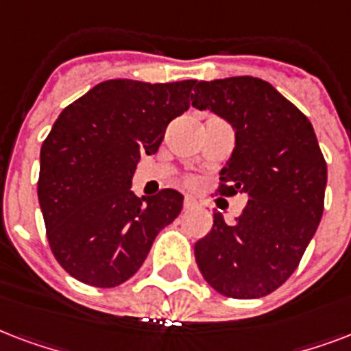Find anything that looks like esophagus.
Returning a JSON list of instances; mask_svg holds the SVG:
<instances>
[{
    "instance_id": "34e87169",
    "label": "esophagus",
    "mask_w": 351,
    "mask_h": 351,
    "mask_svg": "<svg viewBox=\"0 0 351 351\" xmlns=\"http://www.w3.org/2000/svg\"><path fill=\"white\" fill-rule=\"evenodd\" d=\"M183 206H184V210H192V208H197V201L192 199V197H184Z\"/></svg>"
}]
</instances>
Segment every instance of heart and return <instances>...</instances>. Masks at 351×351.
<instances>
[{
  "label": "heart",
  "mask_w": 351,
  "mask_h": 351,
  "mask_svg": "<svg viewBox=\"0 0 351 351\" xmlns=\"http://www.w3.org/2000/svg\"><path fill=\"white\" fill-rule=\"evenodd\" d=\"M184 184H186V186H190V189H194L195 184H197V181H195L194 178H186L184 179Z\"/></svg>",
  "instance_id": "obj_1"
}]
</instances>
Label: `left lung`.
<instances>
[{
    "instance_id": "left-lung-1",
    "label": "left lung",
    "mask_w": 351,
    "mask_h": 351,
    "mask_svg": "<svg viewBox=\"0 0 351 351\" xmlns=\"http://www.w3.org/2000/svg\"><path fill=\"white\" fill-rule=\"evenodd\" d=\"M192 106L236 130L216 194L249 195L234 225L214 214L213 230L194 247L197 267L225 297H265L295 273L322 218L328 168L317 135L308 117L260 78L197 82Z\"/></svg>"
}]
</instances>
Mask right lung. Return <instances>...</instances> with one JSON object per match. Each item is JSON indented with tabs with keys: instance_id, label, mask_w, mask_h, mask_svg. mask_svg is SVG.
Wrapping results in <instances>:
<instances>
[{
	"instance_id": "add662e5",
	"label": "right lung",
	"mask_w": 351,
	"mask_h": 351,
	"mask_svg": "<svg viewBox=\"0 0 351 351\" xmlns=\"http://www.w3.org/2000/svg\"><path fill=\"white\" fill-rule=\"evenodd\" d=\"M195 80H106L65 108L40 152L38 201L49 247L73 278L115 287L137 273L183 195L138 199L132 176L159 150L168 124L189 110Z\"/></svg>"
}]
</instances>
